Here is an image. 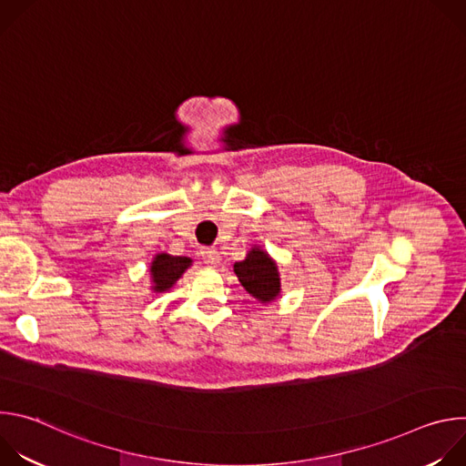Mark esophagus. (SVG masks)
<instances>
[{"label":"esophagus","mask_w":466,"mask_h":466,"mask_svg":"<svg viewBox=\"0 0 466 466\" xmlns=\"http://www.w3.org/2000/svg\"><path fill=\"white\" fill-rule=\"evenodd\" d=\"M201 254H203V261L208 265V268H216V265L219 263L218 248H205Z\"/></svg>","instance_id":"obj_1"}]
</instances>
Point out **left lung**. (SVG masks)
I'll list each match as a JSON object with an SVG mask.
<instances>
[{"label":"left lung","mask_w":466,"mask_h":466,"mask_svg":"<svg viewBox=\"0 0 466 466\" xmlns=\"http://www.w3.org/2000/svg\"><path fill=\"white\" fill-rule=\"evenodd\" d=\"M241 286L259 302H269L280 293L277 263L259 248H252L243 261L234 263Z\"/></svg>","instance_id":"left-lung-1"}]
</instances>
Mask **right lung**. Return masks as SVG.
<instances>
[{
  "label": "right lung",
  "mask_w": 466,
  "mask_h": 466,
  "mask_svg": "<svg viewBox=\"0 0 466 466\" xmlns=\"http://www.w3.org/2000/svg\"><path fill=\"white\" fill-rule=\"evenodd\" d=\"M191 259L186 256H169L166 252L158 254L155 261L151 263V275L155 282V291H166L169 289L182 273L189 268Z\"/></svg>",
  "instance_id": "right-lung-1"
}]
</instances>
